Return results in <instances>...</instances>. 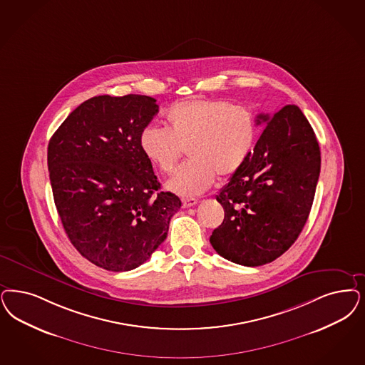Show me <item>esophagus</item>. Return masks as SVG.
Segmentation results:
<instances>
[{"mask_svg":"<svg viewBox=\"0 0 365 365\" xmlns=\"http://www.w3.org/2000/svg\"><path fill=\"white\" fill-rule=\"evenodd\" d=\"M198 203L197 200H194V198H185L183 201H182V205H183V207L185 209H187V207H192V206H195Z\"/></svg>","mask_w":365,"mask_h":365,"instance_id":"esophagus-1","label":"esophagus"}]
</instances>
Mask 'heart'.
<instances>
[{
    "label": "heart",
    "mask_w": 365,
    "mask_h": 365,
    "mask_svg": "<svg viewBox=\"0 0 365 365\" xmlns=\"http://www.w3.org/2000/svg\"><path fill=\"white\" fill-rule=\"evenodd\" d=\"M167 128L145 126L140 147L164 174L174 171L187 148L189 163L182 165L167 189L182 197H195L213 186L215 175L227 179L239 173L255 150L259 123L256 113L227 100L183 101L165 113Z\"/></svg>",
    "instance_id": "b5f03b06"
}]
</instances>
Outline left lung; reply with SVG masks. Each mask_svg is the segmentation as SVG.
<instances>
[{
  "instance_id": "1",
  "label": "left lung",
  "mask_w": 365,
  "mask_h": 365,
  "mask_svg": "<svg viewBox=\"0 0 365 365\" xmlns=\"http://www.w3.org/2000/svg\"><path fill=\"white\" fill-rule=\"evenodd\" d=\"M251 158L217 195L225 217L210 244L233 263L257 267L274 262L298 239L312 210L321 170L314 130L295 105L272 117Z\"/></svg>"
}]
</instances>
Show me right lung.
Returning a JSON list of instances; mask_svg holds the SVG:
<instances>
[{
	"label": "right lung",
	"mask_w": 365,
	"mask_h": 365,
	"mask_svg": "<svg viewBox=\"0 0 365 365\" xmlns=\"http://www.w3.org/2000/svg\"><path fill=\"white\" fill-rule=\"evenodd\" d=\"M159 112L147 96H98L81 103L52 135L48 171L64 232L83 257L103 269L138 268L167 237L180 209L159 191L140 133Z\"/></svg>",
	"instance_id": "1"
}]
</instances>
